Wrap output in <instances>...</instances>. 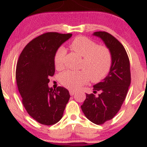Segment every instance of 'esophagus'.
I'll return each instance as SVG.
<instances>
[{
	"label": "esophagus",
	"mask_w": 147,
	"mask_h": 147,
	"mask_svg": "<svg viewBox=\"0 0 147 147\" xmlns=\"http://www.w3.org/2000/svg\"><path fill=\"white\" fill-rule=\"evenodd\" d=\"M75 91H73V90H70V95H71V96L75 95Z\"/></svg>",
	"instance_id": "obj_1"
}]
</instances>
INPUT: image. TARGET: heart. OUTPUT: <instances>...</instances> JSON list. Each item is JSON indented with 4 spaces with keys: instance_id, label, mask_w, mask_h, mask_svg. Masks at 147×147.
I'll return each instance as SVG.
<instances>
[{
    "instance_id": "b5f03b06",
    "label": "heart",
    "mask_w": 147,
    "mask_h": 147,
    "mask_svg": "<svg viewBox=\"0 0 147 147\" xmlns=\"http://www.w3.org/2000/svg\"><path fill=\"white\" fill-rule=\"evenodd\" d=\"M73 51L82 57L77 71L67 70L62 72L59 79L60 83L70 90H75L87 84L88 78L92 82H98L106 77L112 65V53L104 45H97L86 36L76 37L70 44ZM65 49L61 46L55 52L54 61L57 68L63 67Z\"/></svg>"
}]
</instances>
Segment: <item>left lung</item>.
I'll list each match as a JSON object with an SVG mask.
<instances>
[{"instance_id": "1", "label": "left lung", "mask_w": 147, "mask_h": 147, "mask_svg": "<svg viewBox=\"0 0 147 147\" xmlns=\"http://www.w3.org/2000/svg\"><path fill=\"white\" fill-rule=\"evenodd\" d=\"M93 35L102 38L113 57L109 75L94 86V93L86 94V98L81 106L86 117L99 125L112 119L120 110L131 84V71L125 48L115 37L106 32H96ZM97 91L100 94L96 96Z\"/></svg>"}]
</instances>
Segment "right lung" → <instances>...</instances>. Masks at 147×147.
<instances>
[{
    "instance_id": "obj_1",
    "label": "right lung",
    "mask_w": 147,
    "mask_h": 147,
    "mask_svg": "<svg viewBox=\"0 0 147 147\" xmlns=\"http://www.w3.org/2000/svg\"><path fill=\"white\" fill-rule=\"evenodd\" d=\"M71 36L58 32L43 34L29 42L18 58L16 80L22 103L28 113L41 124L50 126L58 122L70 99L66 88H50L48 83L49 77L55 72V52Z\"/></svg>"
}]
</instances>
